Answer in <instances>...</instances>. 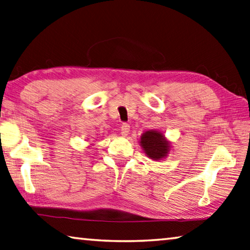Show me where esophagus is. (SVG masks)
Wrapping results in <instances>:
<instances>
[{"label":"esophagus","instance_id":"1","mask_svg":"<svg viewBox=\"0 0 250 250\" xmlns=\"http://www.w3.org/2000/svg\"><path fill=\"white\" fill-rule=\"evenodd\" d=\"M129 125L127 124V123H123L121 125V133H122V135L123 136H127L128 135V133H129Z\"/></svg>","mask_w":250,"mask_h":250}]
</instances>
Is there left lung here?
<instances>
[{
	"mask_svg": "<svg viewBox=\"0 0 250 250\" xmlns=\"http://www.w3.org/2000/svg\"><path fill=\"white\" fill-rule=\"evenodd\" d=\"M140 144L149 158L160 160L168 152V143L164 136L155 130H149L141 136Z\"/></svg>",
	"mask_w": 250,
	"mask_h": 250,
	"instance_id": "left-lung-1",
	"label": "left lung"
}]
</instances>
